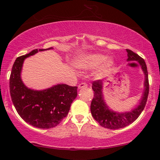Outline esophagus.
<instances>
[{
  "label": "esophagus",
  "instance_id": "34e87169",
  "mask_svg": "<svg viewBox=\"0 0 160 160\" xmlns=\"http://www.w3.org/2000/svg\"><path fill=\"white\" fill-rule=\"evenodd\" d=\"M88 88V85H87V84H85V82H82V83H80L79 85H78V89L80 90V89H84V88Z\"/></svg>",
  "mask_w": 160,
  "mask_h": 160
}]
</instances>
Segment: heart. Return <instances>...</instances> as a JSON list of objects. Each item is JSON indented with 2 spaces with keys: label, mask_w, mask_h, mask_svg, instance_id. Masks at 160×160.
<instances>
[{
  "label": "heart",
  "mask_w": 160,
  "mask_h": 160,
  "mask_svg": "<svg viewBox=\"0 0 160 160\" xmlns=\"http://www.w3.org/2000/svg\"><path fill=\"white\" fill-rule=\"evenodd\" d=\"M115 61L112 56L101 53H88L81 56L75 62V66L81 69H92L99 66L96 71L97 77L103 78L109 75L113 69Z\"/></svg>",
  "instance_id": "1"
}]
</instances>
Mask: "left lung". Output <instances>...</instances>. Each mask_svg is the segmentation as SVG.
<instances>
[{
    "label": "left lung",
    "mask_w": 160,
    "mask_h": 160,
    "mask_svg": "<svg viewBox=\"0 0 160 160\" xmlns=\"http://www.w3.org/2000/svg\"><path fill=\"white\" fill-rule=\"evenodd\" d=\"M128 53L127 61H137L140 64L144 73L145 80L143 84V90L141 98L131 110L124 112H119L110 109L104 99V83L102 80H97L92 82V90L94 91V98L91 103L90 110L93 118L104 128L109 129L122 128L133 123L138 118L140 113L144 109L147 102L149 93L148 72L147 66L140 56L129 49H126Z\"/></svg>",
    "instance_id": "1"
}]
</instances>
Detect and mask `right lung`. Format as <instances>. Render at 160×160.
Wrapping results in <instances>:
<instances>
[{
	"label": "right lung",
	"instance_id": "add662e5",
	"mask_svg": "<svg viewBox=\"0 0 160 160\" xmlns=\"http://www.w3.org/2000/svg\"><path fill=\"white\" fill-rule=\"evenodd\" d=\"M34 49L16 58L10 77V92L14 107L20 117L38 128L55 127L69 112L72 102L78 95L77 87L57 84L44 90L29 88L24 84L21 74L24 61L39 51L53 49Z\"/></svg>",
	"mask_w": 160,
	"mask_h": 160
}]
</instances>
